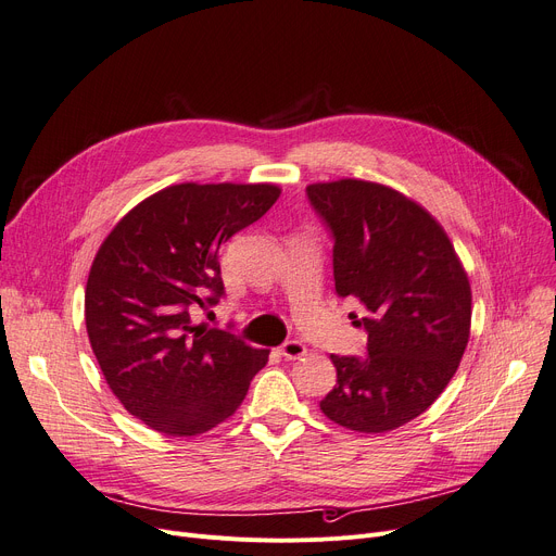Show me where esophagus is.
Instances as JSON below:
<instances>
[{
    "instance_id": "1",
    "label": "esophagus",
    "mask_w": 556,
    "mask_h": 556,
    "mask_svg": "<svg viewBox=\"0 0 556 556\" xmlns=\"http://www.w3.org/2000/svg\"><path fill=\"white\" fill-rule=\"evenodd\" d=\"M279 352H281V356L288 358V361H298V358L306 356V344L300 342V340H288V342H283V344L279 346Z\"/></svg>"
}]
</instances>
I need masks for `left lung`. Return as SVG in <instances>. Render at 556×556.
Instances as JSON below:
<instances>
[{"mask_svg": "<svg viewBox=\"0 0 556 556\" xmlns=\"http://www.w3.org/2000/svg\"><path fill=\"white\" fill-rule=\"evenodd\" d=\"M306 191L336 237V293L369 311L354 323L369 333V356H331L338 381L319 407L349 430H394L424 415L459 367L471 336L469 275L440 220L405 193L358 178Z\"/></svg>", "mask_w": 556, "mask_h": 556, "instance_id": "8db88e82", "label": "left lung"}]
</instances>
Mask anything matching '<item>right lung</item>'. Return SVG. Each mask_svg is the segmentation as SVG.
I'll use <instances>...</instances> for the list:
<instances>
[{
	"label": "right lung",
	"instance_id": "right-lung-1",
	"mask_svg": "<svg viewBox=\"0 0 556 556\" xmlns=\"http://www.w3.org/2000/svg\"><path fill=\"white\" fill-rule=\"evenodd\" d=\"M279 185H170L103 239L85 286V327L112 394L149 428L202 434L243 403L270 349L193 325L223 295L220 245L266 214ZM215 295L206 298V290Z\"/></svg>",
	"mask_w": 556,
	"mask_h": 556
}]
</instances>
